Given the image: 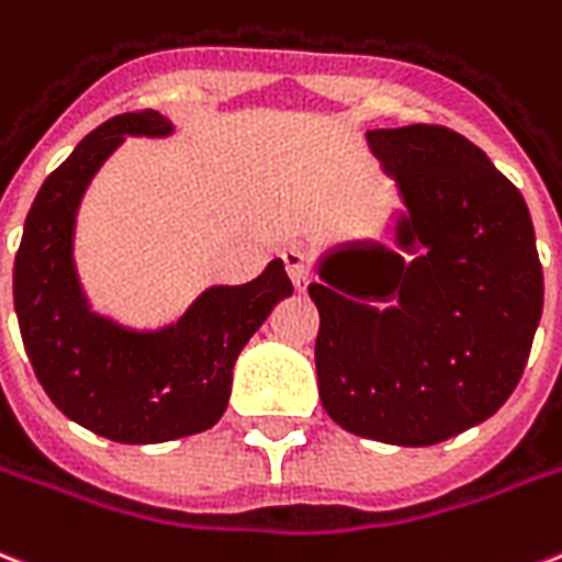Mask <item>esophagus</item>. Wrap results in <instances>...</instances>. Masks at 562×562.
I'll use <instances>...</instances> for the list:
<instances>
[{
    "label": "esophagus",
    "instance_id": "34e87169",
    "mask_svg": "<svg viewBox=\"0 0 562 562\" xmlns=\"http://www.w3.org/2000/svg\"><path fill=\"white\" fill-rule=\"evenodd\" d=\"M280 256L285 271H289L294 291H306V285H310V259H306V252L300 250V247H289Z\"/></svg>",
    "mask_w": 562,
    "mask_h": 562
}]
</instances>
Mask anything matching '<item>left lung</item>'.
I'll list each match as a JSON object with an SVG mask.
<instances>
[{"mask_svg":"<svg viewBox=\"0 0 562 562\" xmlns=\"http://www.w3.org/2000/svg\"><path fill=\"white\" fill-rule=\"evenodd\" d=\"M401 205L389 238L318 256V395L348 434L424 448L486 422L528 366L542 265L528 203L445 126L371 128Z\"/></svg>","mask_w":562,"mask_h":562,"instance_id":"1","label":"left lung"}]
</instances>
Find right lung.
Masks as SVG:
<instances>
[{"label":"right lung","mask_w":562,"mask_h":562,"mask_svg":"<svg viewBox=\"0 0 562 562\" xmlns=\"http://www.w3.org/2000/svg\"><path fill=\"white\" fill-rule=\"evenodd\" d=\"M173 132L158 111L93 128L34 196L14 262V312L43 392L70 422L123 445L170 442L217 424L235 359L294 291L273 259L244 285H209L161 327H128L93 310L72 256L81 196L123 140Z\"/></svg>","instance_id":"add662e5"}]
</instances>
